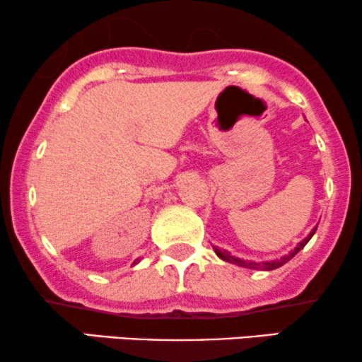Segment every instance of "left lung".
<instances>
[{
	"mask_svg": "<svg viewBox=\"0 0 362 362\" xmlns=\"http://www.w3.org/2000/svg\"><path fill=\"white\" fill-rule=\"evenodd\" d=\"M316 229H317V226L313 229L311 233L308 234V238H304L301 243L298 244V246L294 247L293 251L289 252V255H286V256H283L281 257V259H274V261H261V262H255V261H244V259H239V257H234V256H231L229 255V252L226 251V250H219V247H214V252L216 255H218L219 257H221L223 261H228V262H231V264H238V266H241V267H247V269H261V271H273V269H278V267H281L283 264H286V262H288L289 259H293V257L298 255L299 251L303 250L304 246H306V244L309 243V239H311L313 236H314V233H316Z\"/></svg>",
	"mask_w": 362,
	"mask_h": 362,
	"instance_id": "1",
	"label": "left lung"
}]
</instances>
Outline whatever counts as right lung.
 Instances as JSON below:
<instances>
[{"instance_id": "add662e5", "label": "right lung", "mask_w": 362, "mask_h": 362, "mask_svg": "<svg viewBox=\"0 0 362 362\" xmlns=\"http://www.w3.org/2000/svg\"><path fill=\"white\" fill-rule=\"evenodd\" d=\"M134 262H136V261H134Z\"/></svg>"}]
</instances>
